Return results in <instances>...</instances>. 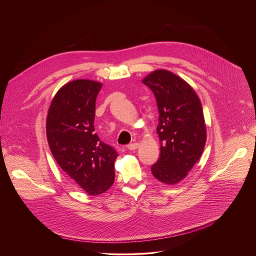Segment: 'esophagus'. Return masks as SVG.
<instances>
[{
	"instance_id": "esophagus-1",
	"label": "esophagus",
	"mask_w": 256,
	"mask_h": 256,
	"mask_svg": "<svg viewBox=\"0 0 256 256\" xmlns=\"http://www.w3.org/2000/svg\"><path fill=\"white\" fill-rule=\"evenodd\" d=\"M139 146H140L139 143H132V144H129L127 146V148L130 150H137L139 148Z\"/></svg>"
}]
</instances>
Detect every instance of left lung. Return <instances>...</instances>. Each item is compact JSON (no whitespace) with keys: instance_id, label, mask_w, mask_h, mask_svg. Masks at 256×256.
<instances>
[{"instance_id":"left-lung-1","label":"left lung","mask_w":256,"mask_h":256,"mask_svg":"<svg viewBox=\"0 0 256 256\" xmlns=\"http://www.w3.org/2000/svg\"><path fill=\"white\" fill-rule=\"evenodd\" d=\"M142 82L154 92L160 113V154L152 174L162 183L176 184L199 160L206 143L200 100L184 80L166 70L154 71Z\"/></svg>"}]
</instances>
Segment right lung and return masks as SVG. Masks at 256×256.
<instances>
[{"instance_id":"1","label":"right lung","mask_w":256,"mask_h":256,"mask_svg":"<svg viewBox=\"0 0 256 256\" xmlns=\"http://www.w3.org/2000/svg\"><path fill=\"white\" fill-rule=\"evenodd\" d=\"M102 84L74 80L55 94L48 110L46 135L50 150L66 174L90 195L114 182L118 154L94 133L96 100Z\"/></svg>"}]
</instances>
